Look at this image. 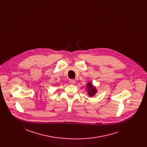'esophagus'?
I'll return each instance as SVG.
<instances>
[{
  "instance_id": "esophagus-1",
  "label": "esophagus",
  "mask_w": 147,
  "mask_h": 147,
  "mask_svg": "<svg viewBox=\"0 0 147 147\" xmlns=\"http://www.w3.org/2000/svg\"><path fill=\"white\" fill-rule=\"evenodd\" d=\"M69 83L71 84H74L75 83V81L74 80H73V79H71L69 80Z\"/></svg>"
}]
</instances>
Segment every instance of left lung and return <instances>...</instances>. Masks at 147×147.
Here are the masks:
<instances>
[{
  "label": "left lung",
  "instance_id": "left-lung-1",
  "mask_svg": "<svg viewBox=\"0 0 147 147\" xmlns=\"http://www.w3.org/2000/svg\"><path fill=\"white\" fill-rule=\"evenodd\" d=\"M87 87L89 89V90L88 91V93L89 94V96L90 97L91 96H93L95 93H96V88H93L92 85V84H90V83H89L88 84H87Z\"/></svg>",
  "mask_w": 147,
  "mask_h": 147
}]
</instances>
